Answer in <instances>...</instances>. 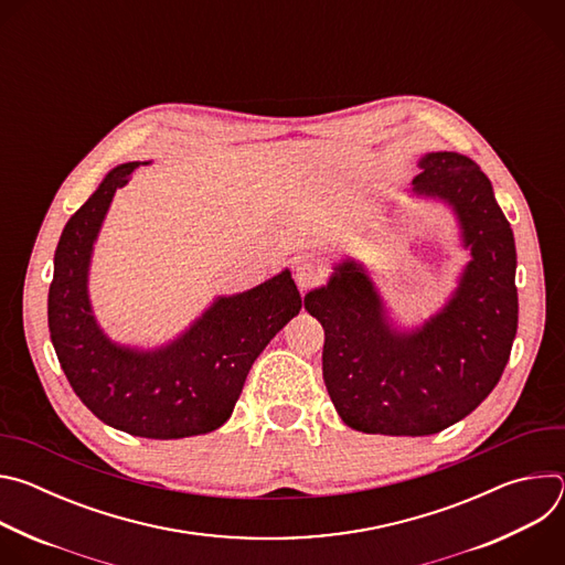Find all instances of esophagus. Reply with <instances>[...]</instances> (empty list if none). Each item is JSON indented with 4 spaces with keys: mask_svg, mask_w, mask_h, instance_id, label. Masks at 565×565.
I'll return each instance as SVG.
<instances>
[{
    "mask_svg": "<svg viewBox=\"0 0 565 565\" xmlns=\"http://www.w3.org/2000/svg\"><path fill=\"white\" fill-rule=\"evenodd\" d=\"M295 279H297V286L301 290H308L312 288L317 281H321V273L312 266V264H299L297 270H295Z\"/></svg>",
    "mask_w": 565,
    "mask_h": 565,
    "instance_id": "obj_1",
    "label": "esophagus"
}]
</instances>
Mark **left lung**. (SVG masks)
<instances>
[{"instance_id":"left-lung-1","label":"left lung","mask_w":565,"mask_h":565,"mask_svg":"<svg viewBox=\"0 0 565 565\" xmlns=\"http://www.w3.org/2000/svg\"><path fill=\"white\" fill-rule=\"evenodd\" d=\"M416 192L449 203L471 262L454 299L412 335L388 329L358 264L303 297L324 329L321 371L340 418L358 431L429 436L469 416L499 384L519 324L516 248L490 179L471 158L434 151Z\"/></svg>"}]
</instances>
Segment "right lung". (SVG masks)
I'll return each mask as SVG.
<instances>
[{"instance_id":"right-lung-1","label":"right lung","mask_w":565,"mask_h":565,"mask_svg":"<svg viewBox=\"0 0 565 565\" xmlns=\"http://www.w3.org/2000/svg\"><path fill=\"white\" fill-rule=\"evenodd\" d=\"M138 163L107 174L62 230L49 288V331L60 366L85 407L105 425L140 438L172 440L218 429L250 366L299 312L288 270L234 297H221L170 347L140 353L111 344L87 297L94 241L118 188Z\"/></svg>"}]
</instances>
